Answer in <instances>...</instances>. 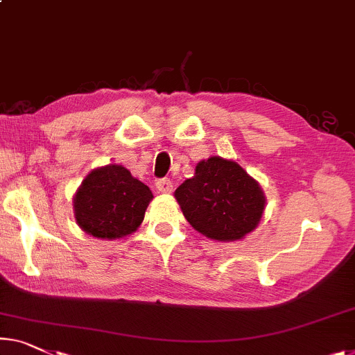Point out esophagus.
Wrapping results in <instances>:
<instances>
[{
	"label": "esophagus",
	"mask_w": 355,
	"mask_h": 355,
	"mask_svg": "<svg viewBox=\"0 0 355 355\" xmlns=\"http://www.w3.org/2000/svg\"><path fill=\"white\" fill-rule=\"evenodd\" d=\"M156 188L159 193H172L173 183L171 182V178H159L156 182Z\"/></svg>",
	"instance_id": "obj_1"
}]
</instances>
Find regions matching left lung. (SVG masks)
Wrapping results in <instances>:
<instances>
[{"label": "left lung", "instance_id": "1", "mask_svg": "<svg viewBox=\"0 0 355 355\" xmlns=\"http://www.w3.org/2000/svg\"><path fill=\"white\" fill-rule=\"evenodd\" d=\"M184 218L209 239H244L260 223L264 194L239 164L211 156L196 166L193 178L175 189Z\"/></svg>", "mask_w": 355, "mask_h": 355}]
</instances>
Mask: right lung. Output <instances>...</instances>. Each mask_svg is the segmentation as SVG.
<instances>
[{"instance_id":"obj_1","label":"right lung","mask_w":355,"mask_h":355,"mask_svg":"<svg viewBox=\"0 0 355 355\" xmlns=\"http://www.w3.org/2000/svg\"><path fill=\"white\" fill-rule=\"evenodd\" d=\"M153 199L151 189L125 167L94 168L73 198L79 228L98 239H119L137 231Z\"/></svg>"}]
</instances>
